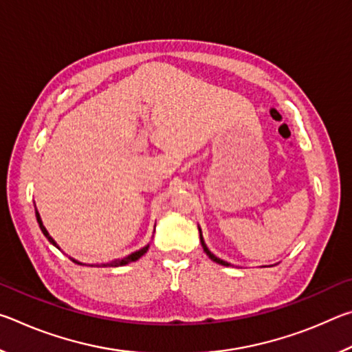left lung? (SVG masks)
I'll list each match as a JSON object with an SVG mask.
<instances>
[{"mask_svg": "<svg viewBox=\"0 0 352 352\" xmlns=\"http://www.w3.org/2000/svg\"><path fill=\"white\" fill-rule=\"evenodd\" d=\"M199 233H200V242H201V247H204V252L208 254V258H210V259H211V261H214V262H217V264H220V265H226V267L231 265L230 262H226V261H223V259L217 258L216 254L210 252V248L206 247V243H205V241H204V234H201V228H200V226H199Z\"/></svg>", "mask_w": 352, "mask_h": 352, "instance_id": "obj_1", "label": "left lung"}]
</instances>
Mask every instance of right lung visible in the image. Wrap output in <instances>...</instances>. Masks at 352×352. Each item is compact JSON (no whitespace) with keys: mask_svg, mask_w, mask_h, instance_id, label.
<instances>
[{"mask_svg":"<svg viewBox=\"0 0 352 352\" xmlns=\"http://www.w3.org/2000/svg\"><path fill=\"white\" fill-rule=\"evenodd\" d=\"M35 217H37V222H38V225H40V230H41V233H43L45 236H46V239L50 241L52 245L54 247H57L58 250H60V247L57 245V242L52 239V237L50 236V233H47V230L45 228V225H43V222H41V217H40V214H38V211L35 210ZM148 247H151V243H147V245H144L142 248H140V250H136V252H133V253H130V254H127V256H124V258H119V259H115V261H110V262H104V264H90V267H121V265H126V264H129V262H135V261H138L142 254H146L147 253V250H148ZM71 261L73 262H76V264H80V265H83L82 262H79L77 259H74V258H69Z\"/></svg>","mask_w":352,"mask_h":352,"instance_id":"1","label":"right lung"}]
</instances>
